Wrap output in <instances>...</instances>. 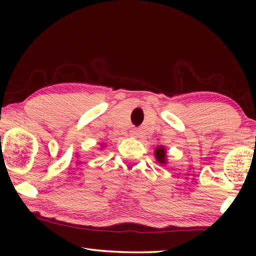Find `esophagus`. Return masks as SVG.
I'll use <instances>...</instances> for the list:
<instances>
[{"instance_id": "1", "label": "esophagus", "mask_w": 256, "mask_h": 256, "mask_svg": "<svg viewBox=\"0 0 256 256\" xmlns=\"http://www.w3.org/2000/svg\"><path fill=\"white\" fill-rule=\"evenodd\" d=\"M138 134H140V133H138V131L136 128H133V130H131V131H130V136H131L132 138H138Z\"/></svg>"}]
</instances>
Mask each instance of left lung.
<instances>
[{
	"mask_svg": "<svg viewBox=\"0 0 256 256\" xmlns=\"http://www.w3.org/2000/svg\"><path fill=\"white\" fill-rule=\"evenodd\" d=\"M154 157H156V160H157L159 164H162V166H164V164H167L166 148H164V146H158L154 150Z\"/></svg>",
	"mask_w": 256,
	"mask_h": 256,
	"instance_id": "8db88e82",
	"label": "left lung"
}]
</instances>
